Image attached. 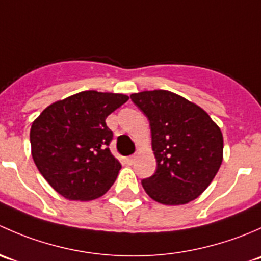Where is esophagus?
Listing matches in <instances>:
<instances>
[{
    "label": "esophagus",
    "mask_w": 261,
    "mask_h": 261,
    "mask_svg": "<svg viewBox=\"0 0 261 261\" xmlns=\"http://www.w3.org/2000/svg\"><path fill=\"white\" fill-rule=\"evenodd\" d=\"M126 163L130 165H133L134 163H135V155H131V156H127L126 158Z\"/></svg>",
    "instance_id": "esophagus-1"
}]
</instances>
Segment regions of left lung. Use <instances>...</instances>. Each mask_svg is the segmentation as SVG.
Wrapping results in <instances>:
<instances>
[{
  "mask_svg": "<svg viewBox=\"0 0 261 261\" xmlns=\"http://www.w3.org/2000/svg\"><path fill=\"white\" fill-rule=\"evenodd\" d=\"M150 123L156 172L143 179L150 198L179 206L201 196L223 159V136L217 123L193 102L170 91L131 94Z\"/></svg>",
  "mask_w": 261,
  "mask_h": 261,
  "instance_id": "8db88e82",
  "label": "left lung"
}]
</instances>
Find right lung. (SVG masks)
<instances>
[{
	"label": "right lung",
	"instance_id": "1",
	"mask_svg": "<svg viewBox=\"0 0 261 261\" xmlns=\"http://www.w3.org/2000/svg\"><path fill=\"white\" fill-rule=\"evenodd\" d=\"M127 99L121 93L83 91L54 102L34 120V163L60 196L92 201L115 183L121 164L107 147L112 131L106 118Z\"/></svg>",
	"mask_w": 261,
	"mask_h": 261
}]
</instances>
